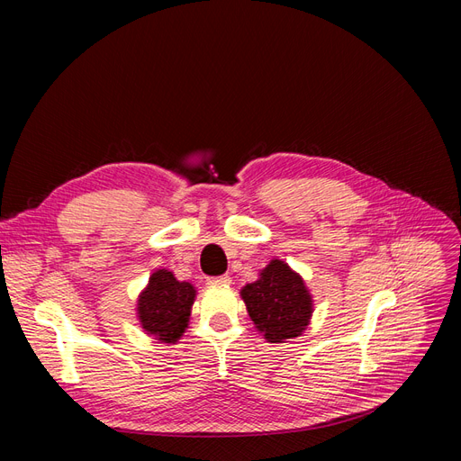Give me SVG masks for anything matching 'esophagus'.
Segmentation results:
<instances>
[{
  "instance_id": "esophagus-1",
  "label": "esophagus",
  "mask_w": 461,
  "mask_h": 461,
  "mask_svg": "<svg viewBox=\"0 0 461 461\" xmlns=\"http://www.w3.org/2000/svg\"><path fill=\"white\" fill-rule=\"evenodd\" d=\"M207 285H230V276L229 275L212 276V278H207Z\"/></svg>"
}]
</instances>
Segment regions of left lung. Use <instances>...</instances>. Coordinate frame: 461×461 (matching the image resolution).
<instances>
[{"instance_id":"obj_1","label":"left lung","mask_w":461,"mask_h":461,"mask_svg":"<svg viewBox=\"0 0 461 461\" xmlns=\"http://www.w3.org/2000/svg\"><path fill=\"white\" fill-rule=\"evenodd\" d=\"M249 319L269 342L300 337L310 325L312 296L302 276L281 259H273L256 283L242 288Z\"/></svg>"}]
</instances>
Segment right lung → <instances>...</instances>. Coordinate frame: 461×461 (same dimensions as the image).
Listing matches in <instances>:
<instances>
[{
	"label": "right lung",
	"mask_w": 461,
	"mask_h": 461,
	"mask_svg": "<svg viewBox=\"0 0 461 461\" xmlns=\"http://www.w3.org/2000/svg\"><path fill=\"white\" fill-rule=\"evenodd\" d=\"M194 298L196 290L190 283L176 281L167 269L156 271L138 300L142 329L161 342H176L188 327Z\"/></svg>",
	"instance_id": "add662e5"
}]
</instances>
